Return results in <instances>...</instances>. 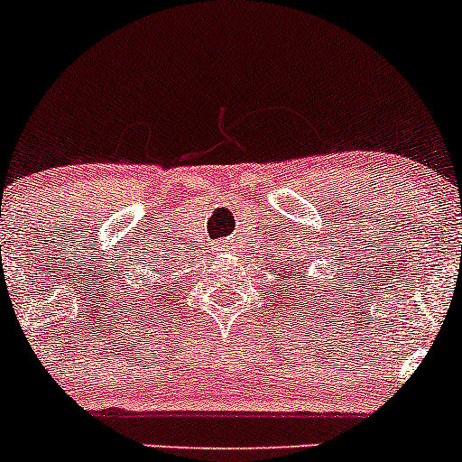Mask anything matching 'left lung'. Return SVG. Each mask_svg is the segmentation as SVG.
<instances>
[{
    "label": "left lung",
    "mask_w": 462,
    "mask_h": 462,
    "mask_svg": "<svg viewBox=\"0 0 462 462\" xmlns=\"http://www.w3.org/2000/svg\"><path fill=\"white\" fill-rule=\"evenodd\" d=\"M293 276H296V270L291 272V281H293ZM285 278H289V276H285ZM302 281H305V278H302ZM287 287H291V285H287Z\"/></svg>",
    "instance_id": "left-lung-1"
}]
</instances>
